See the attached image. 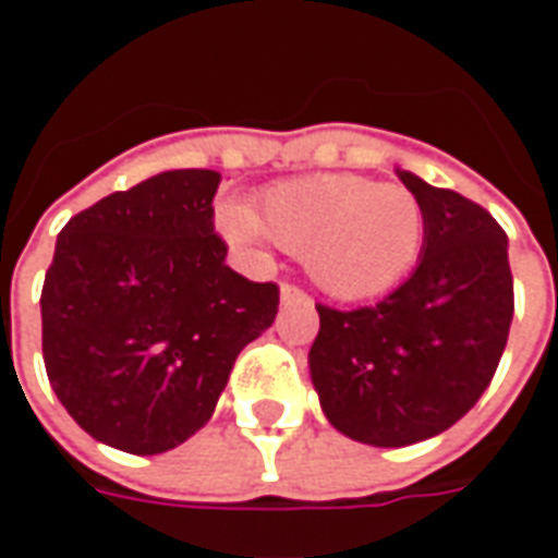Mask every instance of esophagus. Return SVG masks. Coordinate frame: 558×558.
Instances as JSON below:
<instances>
[{"label":"esophagus","instance_id":"1","mask_svg":"<svg viewBox=\"0 0 558 558\" xmlns=\"http://www.w3.org/2000/svg\"><path fill=\"white\" fill-rule=\"evenodd\" d=\"M307 299V292L302 287H295V283H280V302L290 304V302H304Z\"/></svg>","mask_w":558,"mask_h":558}]
</instances>
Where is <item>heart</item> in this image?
<instances>
[{
	"mask_svg": "<svg viewBox=\"0 0 558 558\" xmlns=\"http://www.w3.org/2000/svg\"><path fill=\"white\" fill-rule=\"evenodd\" d=\"M220 227L247 251L275 242L302 256L328 295L355 302L383 295L415 266L424 208L403 184L331 172L271 184L259 199V215L227 206Z\"/></svg>",
	"mask_w": 558,
	"mask_h": 558,
	"instance_id": "b5f03b06",
	"label": "heart"
}]
</instances>
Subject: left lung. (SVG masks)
I'll return each mask as SVG.
<instances>
[{"label": "left lung", "instance_id": "obj_1", "mask_svg": "<svg viewBox=\"0 0 558 558\" xmlns=\"http://www.w3.org/2000/svg\"><path fill=\"white\" fill-rule=\"evenodd\" d=\"M424 208L410 280L383 302L316 304L311 376L331 427L379 448L430 439L463 418L499 367L514 316L508 235L487 208L412 172Z\"/></svg>", "mask_w": 558, "mask_h": 558}]
</instances>
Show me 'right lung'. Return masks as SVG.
Listing matches in <instances>:
<instances>
[{"mask_svg":"<svg viewBox=\"0 0 558 558\" xmlns=\"http://www.w3.org/2000/svg\"><path fill=\"white\" fill-rule=\"evenodd\" d=\"M220 172L167 170L68 220L41 290L47 379L98 442L163 454L218 407L239 352L275 323L278 283L232 271Z\"/></svg>","mask_w":558,"mask_h":558,"instance_id":"1","label":"right lung"}]
</instances>
